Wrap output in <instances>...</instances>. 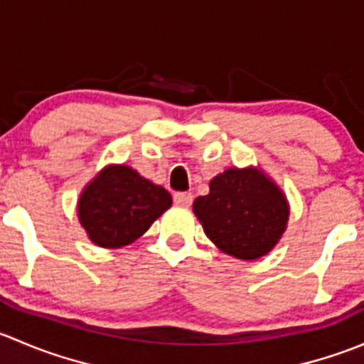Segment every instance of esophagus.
Masks as SVG:
<instances>
[{"label":"esophagus","mask_w":364,"mask_h":364,"mask_svg":"<svg viewBox=\"0 0 364 364\" xmlns=\"http://www.w3.org/2000/svg\"><path fill=\"white\" fill-rule=\"evenodd\" d=\"M193 200V196L190 192H178L174 193V203L178 205H190Z\"/></svg>","instance_id":"34e87169"}]
</instances>
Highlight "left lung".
Listing matches in <instances>:
<instances>
[{"label": "left lung", "mask_w": 364, "mask_h": 364, "mask_svg": "<svg viewBox=\"0 0 364 364\" xmlns=\"http://www.w3.org/2000/svg\"><path fill=\"white\" fill-rule=\"evenodd\" d=\"M193 213L218 250L241 260L267 255L287 229L284 190L259 167H230L209 181L208 196L193 200Z\"/></svg>", "instance_id": "obj_1"}]
</instances>
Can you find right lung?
I'll return each instance as SVG.
<instances>
[{"label":"right lung","mask_w":364,"mask_h":364,"mask_svg":"<svg viewBox=\"0 0 364 364\" xmlns=\"http://www.w3.org/2000/svg\"><path fill=\"white\" fill-rule=\"evenodd\" d=\"M172 205L164 186L124 164L105 165L80 192L77 216L93 245L123 248L134 243Z\"/></svg>","instance_id":"right-lung-1"}]
</instances>
